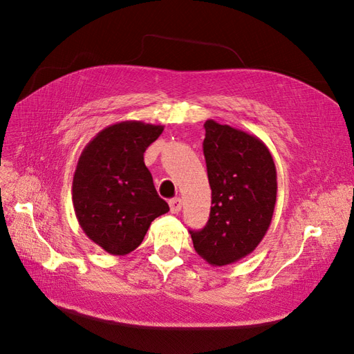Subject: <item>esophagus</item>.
<instances>
[{
	"instance_id": "obj_1",
	"label": "esophagus",
	"mask_w": 354,
	"mask_h": 354,
	"mask_svg": "<svg viewBox=\"0 0 354 354\" xmlns=\"http://www.w3.org/2000/svg\"><path fill=\"white\" fill-rule=\"evenodd\" d=\"M168 203H169V209H171V212H173V214H177V212L181 211V199L180 198L169 199Z\"/></svg>"
}]
</instances>
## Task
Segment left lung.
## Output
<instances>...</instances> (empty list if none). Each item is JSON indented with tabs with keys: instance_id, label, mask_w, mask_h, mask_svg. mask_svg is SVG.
I'll use <instances>...</instances> for the list:
<instances>
[{
	"instance_id": "obj_1",
	"label": "left lung",
	"mask_w": 354,
	"mask_h": 354,
	"mask_svg": "<svg viewBox=\"0 0 354 354\" xmlns=\"http://www.w3.org/2000/svg\"><path fill=\"white\" fill-rule=\"evenodd\" d=\"M203 127L212 207L205 227L189 232L203 260L227 266L251 254L270 226L276 167L260 138L212 120Z\"/></svg>"
}]
</instances>
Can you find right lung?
Masks as SVG:
<instances>
[{"label":"right lung","instance_id":"add662e5","mask_svg":"<svg viewBox=\"0 0 354 354\" xmlns=\"http://www.w3.org/2000/svg\"><path fill=\"white\" fill-rule=\"evenodd\" d=\"M162 131V125L118 122L80 156L72 183L75 216L84 233L112 255L134 251L151 223L169 211L143 158Z\"/></svg>","mask_w":354,"mask_h":354}]
</instances>
